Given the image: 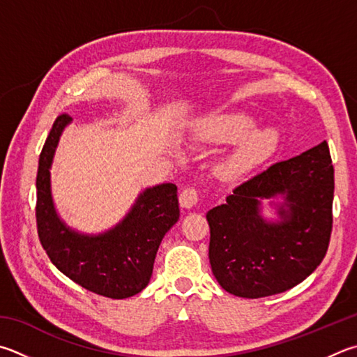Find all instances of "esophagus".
I'll list each match as a JSON object with an SVG mask.
<instances>
[{
    "mask_svg": "<svg viewBox=\"0 0 357 357\" xmlns=\"http://www.w3.org/2000/svg\"><path fill=\"white\" fill-rule=\"evenodd\" d=\"M179 203L183 207H193L198 203V192L197 189H193V187H185L183 189V192L179 193Z\"/></svg>",
    "mask_w": 357,
    "mask_h": 357,
    "instance_id": "34e87169",
    "label": "esophagus"
}]
</instances>
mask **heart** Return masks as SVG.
Here are the masks:
<instances>
[{"instance_id": "heart-1", "label": "heart", "mask_w": 357, "mask_h": 357, "mask_svg": "<svg viewBox=\"0 0 357 357\" xmlns=\"http://www.w3.org/2000/svg\"><path fill=\"white\" fill-rule=\"evenodd\" d=\"M255 120L243 114L212 119L204 125V135L220 140H241L237 151L225 165L226 174H237L261 164L273 153L278 132L271 128L252 129Z\"/></svg>"}]
</instances>
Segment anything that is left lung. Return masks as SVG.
Wrapping results in <instances>:
<instances>
[{"mask_svg":"<svg viewBox=\"0 0 357 357\" xmlns=\"http://www.w3.org/2000/svg\"><path fill=\"white\" fill-rule=\"evenodd\" d=\"M284 195L282 222L258 215L264 197ZM334 167L326 142L271 164L206 213L209 262L226 291L242 298L281 294L306 280L325 257L333 231Z\"/></svg>","mask_w":357,"mask_h":357,"instance_id":"obj_1","label":"left lung"}]
</instances>
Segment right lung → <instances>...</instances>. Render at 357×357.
Listing matches in <instances>:
<instances>
[{
	"instance_id": "1",
	"label": "right lung",
	"mask_w": 357,
	"mask_h": 357,
	"mask_svg": "<svg viewBox=\"0 0 357 357\" xmlns=\"http://www.w3.org/2000/svg\"><path fill=\"white\" fill-rule=\"evenodd\" d=\"M70 120L68 114L57 116L38 159V238L51 262L71 281L96 295L123 300L150 282L162 238L179 218L178 187L160 184L146 189L123 222L105 234L82 236L71 231L57 217L50 189L51 162Z\"/></svg>"
}]
</instances>
